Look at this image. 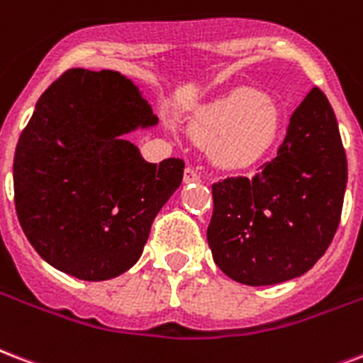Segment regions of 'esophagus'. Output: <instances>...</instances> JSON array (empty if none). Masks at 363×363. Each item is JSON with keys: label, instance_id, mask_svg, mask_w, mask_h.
I'll return each mask as SVG.
<instances>
[{"label": "esophagus", "instance_id": "34e87169", "mask_svg": "<svg viewBox=\"0 0 363 363\" xmlns=\"http://www.w3.org/2000/svg\"><path fill=\"white\" fill-rule=\"evenodd\" d=\"M200 175L196 173V169H192V167H186L184 169V184H190V182H200Z\"/></svg>", "mask_w": 363, "mask_h": 363}]
</instances>
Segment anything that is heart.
Listing matches in <instances>:
<instances>
[{"mask_svg":"<svg viewBox=\"0 0 363 363\" xmlns=\"http://www.w3.org/2000/svg\"><path fill=\"white\" fill-rule=\"evenodd\" d=\"M188 131L209 148L213 163L228 171L249 169L270 154L281 131V116L267 95L238 87L194 112Z\"/></svg>","mask_w":363,"mask_h":363,"instance_id":"b5f03b06","label":"heart"}]
</instances>
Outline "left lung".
Instances as JSON below:
<instances>
[{"label":"left lung","mask_w":363,"mask_h":363,"mask_svg":"<svg viewBox=\"0 0 363 363\" xmlns=\"http://www.w3.org/2000/svg\"><path fill=\"white\" fill-rule=\"evenodd\" d=\"M347 179L335 112L314 87L259 175L225 177L213 184L207 242L215 264L253 287L308 272L335 236Z\"/></svg>","instance_id":"8db88e82"}]
</instances>
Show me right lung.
<instances>
[{"mask_svg": "<svg viewBox=\"0 0 363 363\" xmlns=\"http://www.w3.org/2000/svg\"><path fill=\"white\" fill-rule=\"evenodd\" d=\"M120 72L72 68L40 96L13 163L28 242L60 272L112 280L143 255L150 226L181 186L184 162H146L127 135L157 125Z\"/></svg>", "mask_w": 363, "mask_h": 363, "instance_id": "add662e5", "label": "right lung"}]
</instances>
